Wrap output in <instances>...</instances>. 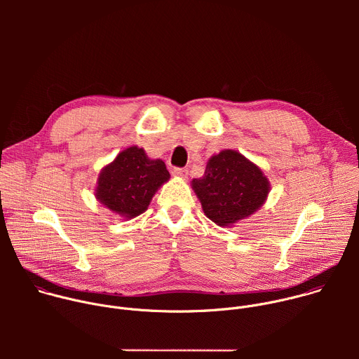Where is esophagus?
Instances as JSON below:
<instances>
[{
  "label": "esophagus",
  "mask_w": 359,
  "mask_h": 359,
  "mask_svg": "<svg viewBox=\"0 0 359 359\" xmlns=\"http://www.w3.org/2000/svg\"><path fill=\"white\" fill-rule=\"evenodd\" d=\"M172 175H173L175 177H182V179H186V177H187V175H189V172H187V169L175 168V169L172 170Z\"/></svg>",
  "instance_id": "esophagus-1"
}]
</instances>
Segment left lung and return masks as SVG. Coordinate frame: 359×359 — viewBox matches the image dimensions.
I'll list each match as a JSON object with an SVG mask.
<instances>
[{"mask_svg":"<svg viewBox=\"0 0 359 359\" xmlns=\"http://www.w3.org/2000/svg\"><path fill=\"white\" fill-rule=\"evenodd\" d=\"M191 187L204 215L217 226L231 227L263 206L270 182L257 165L226 149L209 159L203 177L193 179Z\"/></svg>","mask_w":359,"mask_h":359,"instance_id":"1","label":"left lung"}]
</instances>
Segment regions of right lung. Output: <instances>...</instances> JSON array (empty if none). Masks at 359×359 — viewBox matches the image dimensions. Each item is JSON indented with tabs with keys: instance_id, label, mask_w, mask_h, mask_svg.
I'll use <instances>...</instances> for the list:
<instances>
[{
	"instance_id": "right-lung-1",
	"label": "right lung",
	"mask_w": 359,
	"mask_h": 359,
	"mask_svg": "<svg viewBox=\"0 0 359 359\" xmlns=\"http://www.w3.org/2000/svg\"><path fill=\"white\" fill-rule=\"evenodd\" d=\"M170 179L161 159H149L144 150L130 146L97 176L95 196L115 215L133 219L147 210L151 197Z\"/></svg>"
}]
</instances>
